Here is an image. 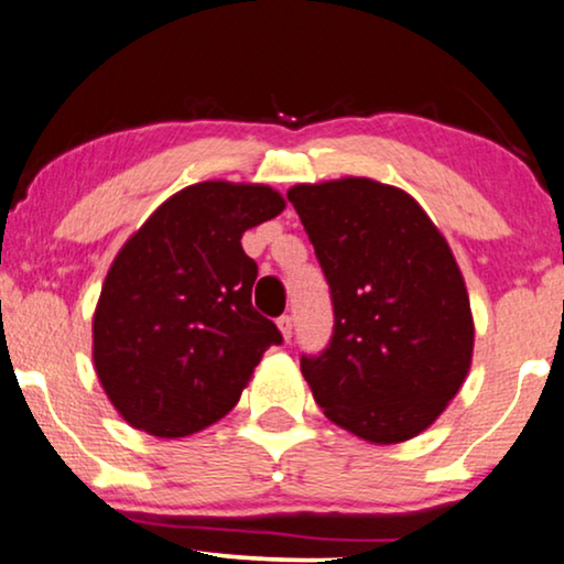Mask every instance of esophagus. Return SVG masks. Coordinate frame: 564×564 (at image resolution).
Returning a JSON list of instances; mask_svg holds the SVG:
<instances>
[{
  "instance_id": "1",
  "label": "esophagus",
  "mask_w": 564,
  "mask_h": 564,
  "mask_svg": "<svg viewBox=\"0 0 564 564\" xmlns=\"http://www.w3.org/2000/svg\"><path fill=\"white\" fill-rule=\"evenodd\" d=\"M278 329H281L283 340H291V333H294V319L289 317V314H283V317H278Z\"/></svg>"
}]
</instances>
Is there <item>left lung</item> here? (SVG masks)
Here are the masks:
<instances>
[{"label":"left lung","mask_w":564,"mask_h":564,"mask_svg":"<svg viewBox=\"0 0 564 564\" xmlns=\"http://www.w3.org/2000/svg\"><path fill=\"white\" fill-rule=\"evenodd\" d=\"M329 283L333 340L302 358L322 412L377 446L415 438L467 379L475 319L446 237L371 177L289 187Z\"/></svg>","instance_id":"obj_1"}]
</instances>
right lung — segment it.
I'll return each instance as SVG.
<instances>
[{
	"label": "right lung",
	"mask_w": 564,
	"mask_h": 564,
	"mask_svg": "<svg viewBox=\"0 0 564 564\" xmlns=\"http://www.w3.org/2000/svg\"><path fill=\"white\" fill-rule=\"evenodd\" d=\"M283 208L270 185L206 180L170 195L120 247L95 306L93 360L131 427L156 438L204 431L281 345L252 306L258 265L242 235Z\"/></svg>",
	"instance_id": "add662e5"
}]
</instances>
